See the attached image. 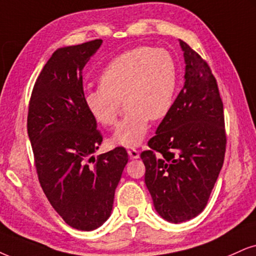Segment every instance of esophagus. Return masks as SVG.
Listing matches in <instances>:
<instances>
[{
	"label": "esophagus",
	"mask_w": 256,
	"mask_h": 256,
	"mask_svg": "<svg viewBox=\"0 0 256 256\" xmlns=\"http://www.w3.org/2000/svg\"><path fill=\"white\" fill-rule=\"evenodd\" d=\"M127 152L132 159H138V158L140 156V153H138V150H135V148H129Z\"/></svg>",
	"instance_id": "1"
}]
</instances>
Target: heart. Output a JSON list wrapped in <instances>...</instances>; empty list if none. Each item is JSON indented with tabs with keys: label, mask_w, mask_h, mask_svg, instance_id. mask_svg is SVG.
<instances>
[{
	"label": "heart",
	"mask_w": 256,
	"mask_h": 256,
	"mask_svg": "<svg viewBox=\"0 0 256 256\" xmlns=\"http://www.w3.org/2000/svg\"><path fill=\"white\" fill-rule=\"evenodd\" d=\"M178 66L167 50L141 46L114 58L100 76V86L84 94L85 108L94 121L116 124L121 100L127 109L112 138L115 146L136 147L144 141L150 118L162 120L176 100Z\"/></svg>",
	"instance_id": "1"
}]
</instances>
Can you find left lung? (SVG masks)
<instances>
[{"label":"left lung","mask_w":256,"mask_h":256,"mask_svg":"<svg viewBox=\"0 0 256 256\" xmlns=\"http://www.w3.org/2000/svg\"><path fill=\"white\" fill-rule=\"evenodd\" d=\"M184 86L173 108L141 153L144 182L164 220L182 223L206 206L224 162L226 129L217 82L206 62L188 44Z\"/></svg>","instance_id":"1"}]
</instances>
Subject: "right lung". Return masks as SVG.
<instances>
[{
  "instance_id": "1",
  "label": "right lung",
  "mask_w": 256,
  "mask_h": 256,
  "mask_svg": "<svg viewBox=\"0 0 256 256\" xmlns=\"http://www.w3.org/2000/svg\"><path fill=\"white\" fill-rule=\"evenodd\" d=\"M102 42L56 50L34 84L27 118L41 188L62 218L84 232L100 228L112 215L128 162L123 147L92 156L103 138L85 108L82 74Z\"/></svg>"
}]
</instances>
